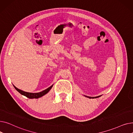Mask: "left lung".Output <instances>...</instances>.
<instances>
[{
    "label": "left lung",
    "instance_id": "left-lung-1",
    "mask_svg": "<svg viewBox=\"0 0 133 133\" xmlns=\"http://www.w3.org/2000/svg\"><path fill=\"white\" fill-rule=\"evenodd\" d=\"M86 97H88V98H90V99H91V98H92V99H93V98H94V97H95V98H96V97H100V96H96V97H90V96H85Z\"/></svg>",
    "mask_w": 133,
    "mask_h": 133
}]
</instances>
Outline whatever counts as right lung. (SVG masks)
<instances>
[{"mask_svg": "<svg viewBox=\"0 0 133 133\" xmlns=\"http://www.w3.org/2000/svg\"><path fill=\"white\" fill-rule=\"evenodd\" d=\"M53 85H52L51 86H50V87H48V88L46 89L45 90H43V91H42L41 92L39 93H29V92H26L23 91V90H20L18 88H17L16 86H15L13 85L14 87L15 88V89L17 90V91L20 93L21 94L24 95L25 96H26L29 99H38L39 97H40L41 96H43L44 95H45V94H46L50 90H51V89L52 88V87H53Z\"/></svg>", "mask_w": 133, "mask_h": 133, "instance_id": "right-lung-1", "label": "right lung"}]
</instances>
